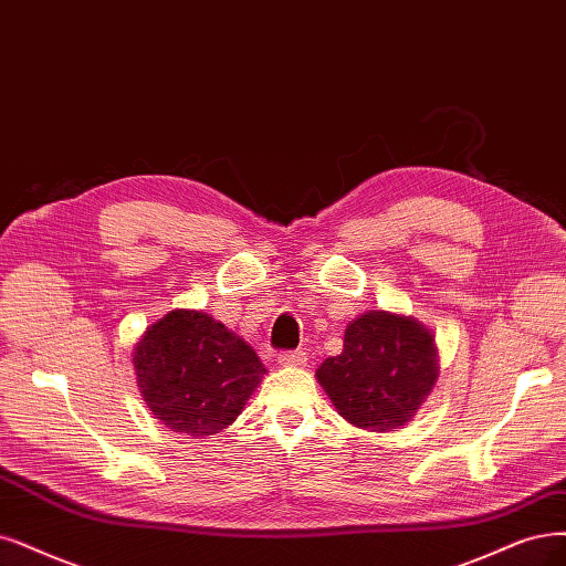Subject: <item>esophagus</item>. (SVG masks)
<instances>
[{
  "label": "esophagus",
  "instance_id": "obj_1",
  "mask_svg": "<svg viewBox=\"0 0 566 566\" xmlns=\"http://www.w3.org/2000/svg\"><path fill=\"white\" fill-rule=\"evenodd\" d=\"M277 364L284 368H298V366L307 364V357H305V352H280Z\"/></svg>",
  "mask_w": 566,
  "mask_h": 566
}]
</instances>
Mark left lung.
<instances>
[{
  "label": "left lung",
  "mask_w": 566,
  "mask_h": 566,
  "mask_svg": "<svg viewBox=\"0 0 566 566\" xmlns=\"http://www.w3.org/2000/svg\"><path fill=\"white\" fill-rule=\"evenodd\" d=\"M438 370L431 328L389 310H368L347 324L343 352L317 368V380L349 424L387 433L422 408Z\"/></svg>",
  "instance_id": "obj_1"
}]
</instances>
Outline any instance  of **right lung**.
<instances>
[{
    "label": "right lung",
    "instance_id": "add662e5",
    "mask_svg": "<svg viewBox=\"0 0 566 566\" xmlns=\"http://www.w3.org/2000/svg\"><path fill=\"white\" fill-rule=\"evenodd\" d=\"M142 399L177 433L205 438L238 420L265 366L238 333L202 310L177 307L133 352Z\"/></svg>",
    "mask_w": 566,
    "mask_h": 566
}]
</instances>
